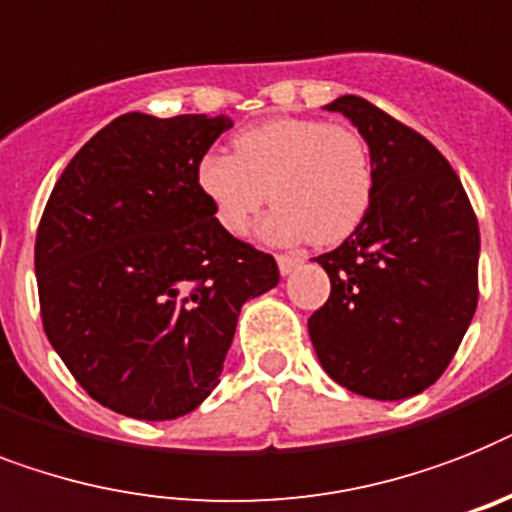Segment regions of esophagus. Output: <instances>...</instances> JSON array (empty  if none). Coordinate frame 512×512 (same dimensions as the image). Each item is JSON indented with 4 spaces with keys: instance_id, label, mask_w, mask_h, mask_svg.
<instances>
[{
    "instance_id": "esophagus-1",
    "label": "esophagus",
    "mask_w": 512,
    "mask_h": 512,
    "mask_svg": "<svg viewBox=\"0 0 512 512\" xmlns=\"http://www.w3.org/2000/svg\"><path fill=\"white\" fill-rule=\"evenodd\" d=\"M301 264H303V259H298V256H290V253H280V256H277V266H280V274H290L293 269H298Z\"/></svg>"
}]
</instances>
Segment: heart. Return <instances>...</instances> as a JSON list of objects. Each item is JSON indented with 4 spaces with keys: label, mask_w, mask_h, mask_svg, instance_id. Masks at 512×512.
Listing matches in <instances>:
<instances>
[{
    "label": "heart",
    "mask_w": 512,
    "mask_h": 512,
    "mask_svg": "<svg viewBox=\"0 0 512 512\" xmlns=\"http://www.w3.org/2000/svg\"><path fill=\"white\" fill-rule=\"evenodd\" d=\"M196 183L217 225L235 238L246 235L272 198L277 206L261 225L264 238L335 246L369 214L377 172L358 130L314 117H274L240 130L232 154L201 156Z\"/></svg>",
    "instance_id": "obj_1"
}]
</instances>
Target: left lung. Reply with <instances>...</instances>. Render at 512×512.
<instances>
[{
    "label": "left lung",
    "mask_w": 512,
    "mask_h": 512,
    "mask_svg": "<svg viewBox=\"0 0 512 512\" xmlns=\"http://www.w3.org/2000/svg\"><path fill=\"white\" fill-rule=\"evenodd\" d=\"M366 138L374 201L353 235L316 256L332 290L308 319L324 371L350 392L403 400L453 361L479 303V222L460 177L424 135L361 96H340Z\"/></svg>",
    "instance_id": "obj_1"
}]
</instances>
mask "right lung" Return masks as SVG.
Segmentation results:
<instances>
[{"mask_svg":"<svg viewBox=\"0 0 512 512\" xmlns=\"http://www.w3.org/2000/svg\"><path fill=\"white\" fill-rule=\"evenodd\" d=\"M230 117L128 112L73 156L36 232L44 332L83 390L122 416L167 421L219 384L248 298L274 256L217 225L196 167Z\"/></svg>","mask_w":512,"mask_h":512,"instance_id":"right-lung-1","label":"right lung"}]
</instances>
